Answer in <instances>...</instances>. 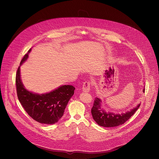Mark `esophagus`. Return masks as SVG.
Listing matches in <instances>:
<instances>
[{"instance_id": "esophagus-1", "label": "esophagus", "mask_w": 159, "mask_h": 159, "mask_svg": "<svg viewBox=\"0 0 159 159\" xmlns=\"http://www.w3.org/2000/svg\"><path fill=\"white\" fill-rule=\"evenodd\" d=\"M91 82L90 81H86L84 83L83 85V90L84 92H89L91 89Z\"/></svg>"}]
</instances>
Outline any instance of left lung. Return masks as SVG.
Masks as SVG:
<instances>
[{
	"label": "left lung",
	"instance_id": "obj_1",
	"mask_svg": "<svg viewBox=\"0 0 159 159\" xmlns=\"http://www.w3.org/2000/svg\"><path fill=\"white\" fill-rule=\"evenodd\" d=\"M145 89H143L144 92ZM101 101L96 98L94 101L93 106L91 108V113L93 119L100 126L104 127H115L124 124L128 119H129L140 107V104L135 108L128 111L125 113L115 114L113 113H107L101 108Z\"/></svg>",
	"mask_w": 159,
	"mask_h": 159
}]
</instances>
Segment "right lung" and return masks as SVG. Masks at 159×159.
<instances>
[{
    "mask_svg": "<svg viewBox=\"0 0 159 159\" xmlns=\"http://www.w3.org/2000/svg\"><path fill=\"white\" fill-rule=\"evenodd\" d=\"M30 51L31 49L24 55L20 65L26 60ZM15 82L18 100L25 111L33 119L46 125L54 124L61 118L75 89L71 85H63L47 94L30 92L21 82L20 66L16 71Z\"/></svg>",
    "mask_w": 159,
    "mask_h": 159,
    "instance_id": "obj_1",
    "label": "right lung"
}]
</instances>
